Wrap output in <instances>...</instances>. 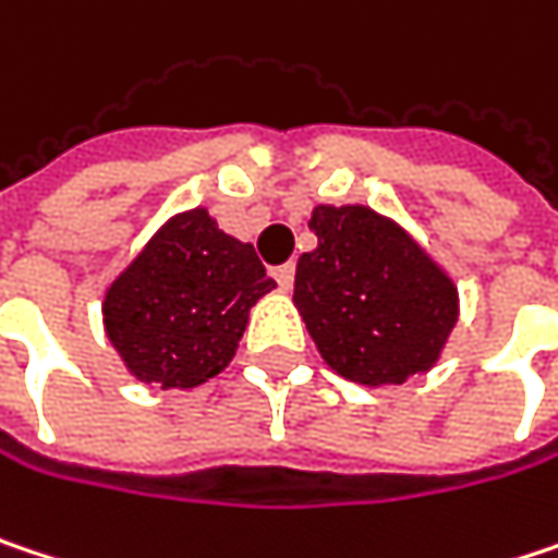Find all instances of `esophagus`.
<instances>
[{"mask_svg":"<svg viewBox=\"0 0 558 558\" xmlns=\"http://www.w3.org/2000/svg\"><path fill=\"white\" fill-rule=\"evenodd\" d=\"M293 278H296V268H293V265H280V268H275V280H278L283 290L293 287Z\"/></svg>","mask_w":558,"mask_h":558,"instance_id":"1","label":"esophagus"}]
</instances>
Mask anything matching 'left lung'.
<instances>
[{"mask_svg": "<svg viewBox=\"0 0 558 558\" xmlns=\"http://www.w3.org/2000/svg\"><path fill=\"white\" fill-rule=\"evenodd\" d=\"M310 229L293 303L331 371L364 386L428 371L457 323L450 278L371 207H316Z\"/></svg>", "mask_w": 558, "mask_h": 558, "instance_id": "left-lung-1", "label": "left lung"}]
</instances>
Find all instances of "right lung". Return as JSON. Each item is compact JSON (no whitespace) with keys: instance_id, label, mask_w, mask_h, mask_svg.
I'll return each mask as SVG.
<instances>
[{"instance_id":"1","label":"right lung","mask_w":558,"mask_h":558,"mask_svg":"<svg viewBox=\"0 0 558 558\" xmlns=\"http://www.w3.org/2000/svg\"><path fill=\"white\" fill-rule=\"evenodd\" d=\"M271 287L255 248L197 207L159 229L108 287L105 329L136 380L191 389L232 361L248 310Z\"/></svg>"}]
</instances>
